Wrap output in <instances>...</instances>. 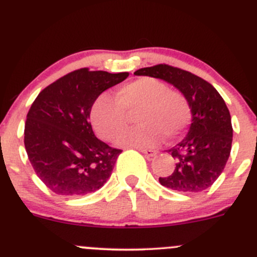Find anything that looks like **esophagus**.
I'll return each mask as SVG.
<instances>
[{"mask_svg": "<svg viewBox=\"0 0 257 257\" xmlns=\"http://www.w3.org/2000/svg\"><path fill=\"white\" fill-rule=\"evenodd\" d=\"M139 150L142 151L145 156H148V158H153V156H155L156 154H158V151L153 150V149H143V148H140Z\"/></svg>", "mask_w": 257, "mask_h": 257, "instance_id": "obj_1", "label": "esophagus"}]
</instances>
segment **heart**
<instances>
[{
    "mask_svg": "<svg viewBox=\"0 0 257 257\" xmlns=\"http://www.w3.org/2000/svg\"><path fill=\"white\" fill-rule=\"evenodd\" d=\"M139 109L140 125L122 133L127 123L126 112ZM91 121L102 139L117 140L128 147H153L164 139H176L191 120V108L185 94L170 90L163 81L144 76L115 91V99L107 94L97 97L91 108Z\"/></svg>",
    "mask_w": 257,
    "mask_h": 257,
    "instance_id": "b5f03b06",
    "label": "heart"
}]
</instances>
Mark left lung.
<instances>
[{
	"label": "left lung",
	"mask_w": 257,
	"mask_h": 257,
	"mask_svg": "<svg viewBox=\"0 0 257 257\" xmlns=\"http://www.w3.org/2000/svg\"><path fill=\"white\" fill-rule=\"evenodd\" d=\"M134 74L166 81L185 94L192 113L187 136L167 150L177 164L174 172L159 181L185 193L204 191L225 167L231 150V117L221 96L206 80L166 64L143 67Z\"/></svg>",
	"instance_id": "left-lung-1"
}]
</instances>
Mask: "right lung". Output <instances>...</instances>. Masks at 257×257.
Listing matches in <instances>:
<instances>
[{"instance_id":"right-lung-1","label":"right lung","mask_w":257,"mask_h":257,"mask_svg":"<svg viewBox=\"0 0 257 257\" xmlns=\"http://www.w3.org/2000/svg\"><path fill=\"white\" fill-rule=\"evenodd\" d=\"M128 76L80 69L38 94L27 114L24 147L37 176L54 193L94 192L112 175L121 150L96 138L88 119L97 97Z\"/></svg>"}]
</instances>
